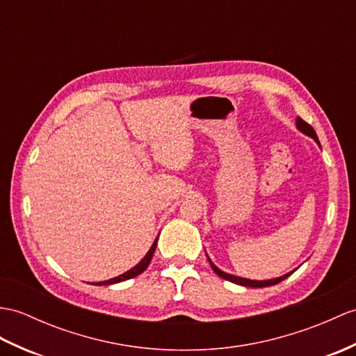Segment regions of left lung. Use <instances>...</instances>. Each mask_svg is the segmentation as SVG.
<instances>
[{
  "label": "left lung",
  "mask_w": 356,
  "mask_h": 356,
  "mask_svg": "<svg viewBox=\"0 0 356 356\" xmlns=\"http://www.w3.org/2000/svg\"><path fill=\"white\" fill-rule=\"evenodd\" d=\"M297 129L302 130L305 135H308V136L314 138V139H316L317 143H318V138H317V135H316V131H314V129L309 126V124H308L307 121H303L302 118H297ZM209 264H211V267L213 268V271H216L220 277L229 280V282H234V284H238V285H244V286H253V288H262V286L276 285V284H279V282H282L284 279H286V277L290 276L291 273H293V271H291V273H288V275H285V276H282V277L271 279V280H250V279H244V277H238V276L227 275V273L221 271L220 268H217L216 266H213V264H212L211 261H209Z\"/></svg>",
  "instance_id": "left-lung-1"
}]
</instances>
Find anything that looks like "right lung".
Instances as JSON below:
<instances>
[{"label": "right lung", "instance_id": "1", "mask_svg": "<svg viewBox=\"0 0 356 356\" xmlns=\"http://www.w3.org/2000/svg\"><path fill=\"white\" fill-rule=\"evenodd\" d=\"M156 244H158V239H156V241L153 243L152 249L148 250V253L145 254V258H144L143 261H140L136 267H134L131 270H129L127 273H124V275H121V276H117V277L109 279V280H104V282H97V284H94V285H111V284H118V282H122V280H127V279H131V277H135V276L140 275V273L145 271V268L148 267V264H150V261H152V258H153V254H154V250H156Z\"/></svg>", "mask_w": 356, "mask_h": 356}]
</instances>
